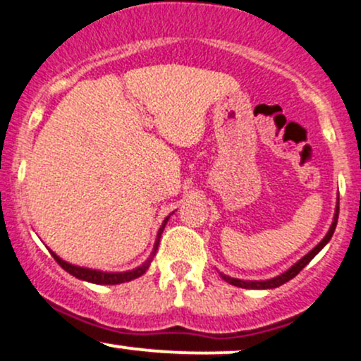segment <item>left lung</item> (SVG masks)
Wrapping results in <instances>:
<instances>
[{"instance_id": "1", "label": "left lung", "mask_w": 361, "mask_h": 361, "mask_svg": "<svg viewBox=\"0 0 361 361\" xmlns=\"http://www.w3.org/2000/svg\"><path fill=\"white\" fill-rule=\"evenodd\" d=\"M338 215H339V195L336 198V209H334V217H333V222H331V227L329 231H327L324 238H322V241L317 244V246H314L312 250H310L307 255L302 256V258L297 261V263H293L292 267L288 268L287 271L280 273V275L273 276V279H268V280H241V279H233V276L229 275H224L221 271L219 275H221L222 280H226L227 283L234 285V287H239V288H251V290H268V288H276L280 287V285L287 283L288 280H292L293 276H297L300 273L302 268H305L309 264V261L314 258V256L317 255L319 251L322 250V247L326 246L327 243L331 241V238H333L334 234V229H336V224H338Z\"/></svg>"}]
</instances>
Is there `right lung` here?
I'll use <instances>...</instances> for the list:
<instances>
[{"mask_svg":"<svg viewBox=\"0 0 361 361\" xmlns=\"http://www.w3.org/2000/svg\"><path fill=\"white\" fill-rule=\"evenodd\" d=\"M173 214H175V212L169 214L168 217L163 221V224H161L159 231H157V235H156L154 247H152V251H151V255H149V258L144 261V263L140 264V267L132 268V270H127V271H103V270H94V268L78 267V264L68 263V261H64L62 258H59V256H57L52 250H49V251H51V255L54 256V259H56L57 263H59L66 271L71 273L73 276H76V279H80L82 281H90V283H97V285H118V283H126V281L139 279V276L144 275V273L147 271V268L151 267V261H152V258H154V255H156V251H157V246H159L161 234H163L164 227H166L169 217H171Z\"/></svg>","mask_w":361,"mask_h":361,"instance_id":"1","label":"right lung"}]
</instances>
